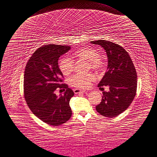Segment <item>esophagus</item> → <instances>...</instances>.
<instances>
[{"label":"esophagus","mask_w":157,"mask_h":157,"mask_svg":"<svg viewBox=\"0 0 157 157\" xmlns=\"http://www.w3.org/2000/svg\"><path fill=\"white\" fill-rule=\"evenodd\" d=\"M86 91L85 90H79V89H74V92L75 94H78L80 93H85Z\"/></svg>","instance_id":"obj_1"}]
</instances>
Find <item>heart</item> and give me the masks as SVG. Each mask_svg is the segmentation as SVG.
Masks as SVG:
<instances>
[{"instance_id": "obj_1", "label": "heart", "mask_w": 157, "mask_h": 157, "mask_svg": "<svg viewBox=\"0 0 157 157\" xmlns=\"http://www.w3.org/2000/svg\"><path fill=\"white\" fill-rule=\"evenodd\" d=\"M72 58L79 60H84L89 63L88 69L91 68L96 71H100L104 67V63L100 57V53L97 49L92 47L81 48L72 54ZM59 67L60 72L64 75L71 74L74 68V63L72 59L68 57H64L60 60ZM94 79L93 74H77L70 79V82L74 87L80 89H85L89 87L90 82Z\"/></svg>"}]
</instances>
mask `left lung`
I'll list each match as a JSON object with an SVG mask.
<instances>
[{
	"label": "left lung",
	"mask_w": 157,
	"mask_h": 157,
	"mask_svg": "<svg viewBox=\"0 0 157 157\" xmlns=\"http://www.w3.org/2000/svg\"><path fill=\"white\" fill-rule=\"evenodd\" d=\"M90 43L100 45L107 54L108 68L98 87L108 86L103 91L101 102L96 106L97 112L108 117H115L127 109L133 101L137 89V73L130 55L121 45L107 40Z\"/></svg>",
	"instance_id": "8db88e82"
}]
</instances>
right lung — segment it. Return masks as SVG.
Returning <instances> with one entry per match:
<instances>
[{"instance_id":"right-lung-1","label":"right lung","mask_w":157,"mask_h":157,"mask_svg":"<svg viewBox=\"0 0 157 157\" xmlns=\"http://www.w3.org/2000/svg\"><path fill=\"white\" fill-rule=\"evenodd\" d=\"M68 45L49 44L37 49L26 65L24 72V95L33 114L43 122L59 126L70 119V100L74 93L67 84H62L63 74L58 60L68 52ZM57 88L66 89L57 96Z\"/></svg>"}]
</instances>
